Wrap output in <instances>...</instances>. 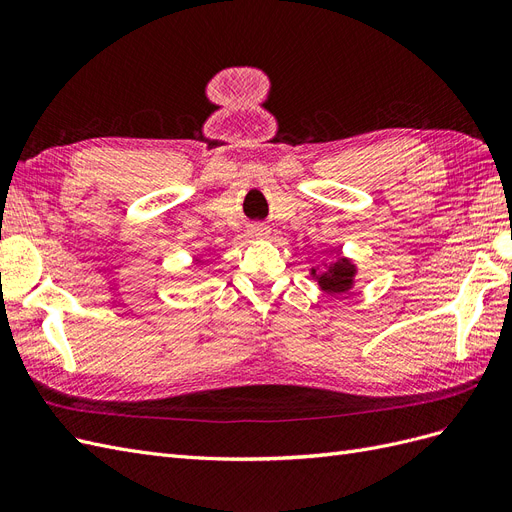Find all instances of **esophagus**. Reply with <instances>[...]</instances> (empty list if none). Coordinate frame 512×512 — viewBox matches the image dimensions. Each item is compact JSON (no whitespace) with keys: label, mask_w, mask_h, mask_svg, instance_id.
Instances as JSON below:
<instances>
[{"label":"esophagus","mask_w":512,"mask_h":512,"mask_svg":"<svg viewBox=\"0 0 512 512\" xmlns=\"http://www.w3.org/2000/svg\"><path fill=\"white\" fill-rule=\"evenodd\" d=\"M250 232L254 237H267L269 235V230H267V226H262V224H254L252 228H250Z\"/></svg>","instance_id":"obj_1"}]
</instances>
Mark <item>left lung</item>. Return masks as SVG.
Listing matches in <instances>:
<instances>
[{"mask_svg":"<svg viewBox=\"0 0 512 512\" xmlns=\"http://www.w3.org/2000/svg\"><path fill=\"white\" fill-rule=\"evenodd\" d=\"M354 265L348 258H339L335 265H331L324 273H316V269H312V275L318 280L320 288L327 294H344L352 288L354 284Z\"/></svg>","mask_w":512,"mask_h":512,"instance_id":"8db88e82","label":"left lung"}]
</instances>
